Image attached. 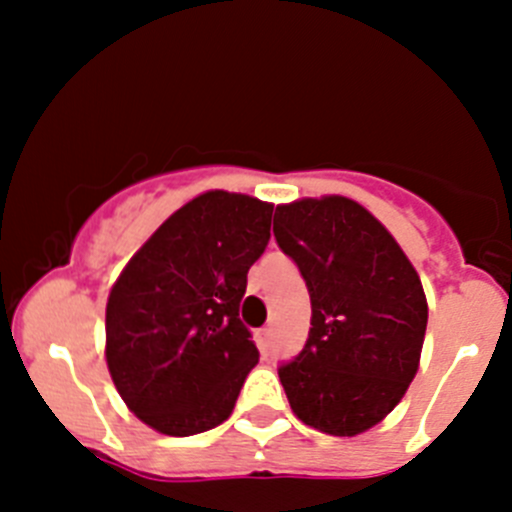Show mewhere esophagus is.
I'll list each match as a JSON object with an SVG mask.
<instances>
[{"label": "esophagus", "mask_w": 512, "mask_h": 512, "mask_svg": "<svg viewBox=\"0 0 512 512\" xmlns=\"http://www.w3.org/2000/svg\"><path fill=\"white\" fill-rule=\"evenodd\" d=\"M257 347H260L262 354H270V347H272V327L262 329V332H257Z\"/></svg>", "instance_id": "esophagus-1"}]
</instances>
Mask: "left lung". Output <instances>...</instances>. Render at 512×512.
I'll return each instance as SVG.
<instances>
[{
	"label": "left lung",
	"mask_w": 512,
	"mask_h": 512,
	"mask_svg": "<svg viewBox=\"0 0 512 512\" xmlns=\"http://www.w3.org/2000/svg\"><path fill=\"white\" fill-rule=\"evenodd\" d=\"M275 237L312 299L307 344L280 369L289 406L317 431L359 436L396 409L418 371L421 277L394 235L344 195L277 205Z\"/></svg>",
	"instance_id": "left-lung-1"
}]
</instances>
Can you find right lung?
<instances>
[{
    "instance_id": "1",
    "label": "right lung",
    "mask_w": 512,
    "mask_h": 512,
    "mask_svg": "<svg viewBox=\"0 0 512 512\" xmlns=\"http://www.w3.org/2000/svg\"><path fill=\"white\" fill-rule=\"evenodd\" d=\"M275 205L208 190L128 260L106 302V364L128 409L165 436L220 426L260 359L240 322Z\"/></svg>"
}]
</instances>
